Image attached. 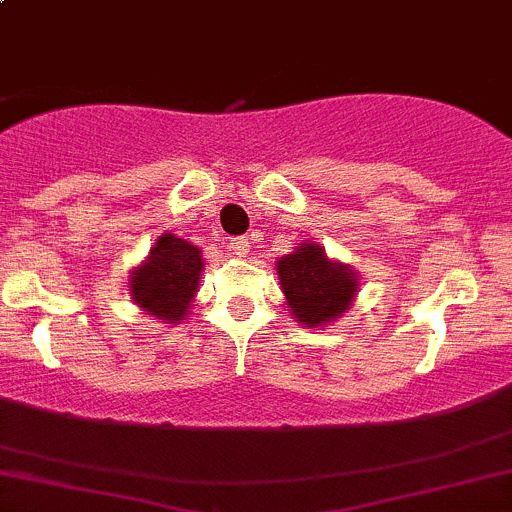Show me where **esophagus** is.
Listing matches in <instances>:
<instances>
[{"label": "esophagus", "mask_w": 512, "mask_h": 512, "mask_svg": "<svg viewBox=\"0 0 512 512\" xmlns=\"http://www.w3.org/2000/svg\"><path fill=\"white\" fill-rule=\"evenodd\" d=\"M250 240L245 238V236H240V238H231L228 240V250L233 252V255H238V257H245L250 252Z\"/></svg>", "instance_id": "1"}]
</instances>
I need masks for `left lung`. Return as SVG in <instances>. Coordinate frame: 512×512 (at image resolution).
<instances>
[{
  "mask_svg": "<svg viewBox=\"0 0 512 512\" xmlns=\"http://www.w3.org/2000/svg\"><path fill=\"white\" fill-rule=\"evenodd\" d=\"M281 291L296 322L305 327H325L349 310L358 279L354 269L325 255L317 243H301L291 255L276 262Z\"/></svg>",
  "mask_w": 512,
  "mask_h": 512,
  "instance_id": "left-lung-1",
  "label": "left lung"
}]
</instances>
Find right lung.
Listing matches in <instances>:
<instances>
[{
	"label": "right lung",
	"mask_w": 512,
	"mask_h": 512,
	"mask_svg": "<svg viewBox=\"0 0 512 512\" xmlns=\"http://www.w3.org/2000/svg\"><path fill=\"white\" fill-rule=\"evenodd\" d=\"M202 267V250L197 245L163 233L149 257L132 269L129 293L149 315L163 322H180L190 315Z\"/></svg>",
	"instance_id": "right-lung-1"
}]
</instances>
